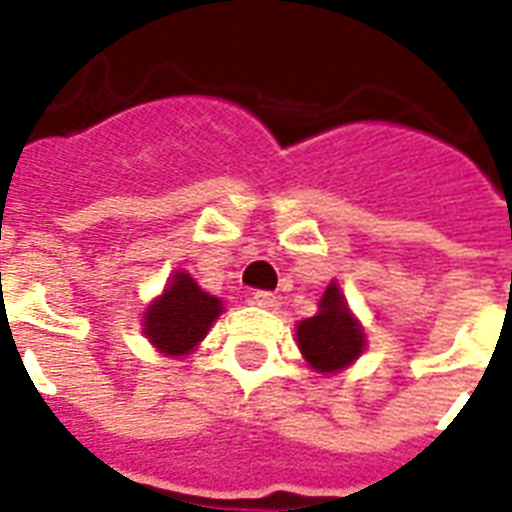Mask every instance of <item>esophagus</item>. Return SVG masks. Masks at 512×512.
Returning a JSON list of instances; mask_svg holds the SVG:
<instances>
[{
    "label": "esophagus",
    "mask_w": 512,
    "mask_h": 512,
    "mask_svg": "<svg viewBox=\"0 0 512 512\" xmlns=\"http://www.w3.org/2000/svg\"><path fill=\"white\" fill-rule=\"evenodd\" d=\"M252 303H255L257 308H265V311H276V308H279V297L273 295V292H255V295H252Z\"/></svg>",
    "instance_id": "34e87169"
}]
</instances>
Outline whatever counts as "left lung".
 Wrapping results in <instances>:
<instances>
[{
  "instance_id": "left-lung-1",
  "label": "left lung",
  "mask_w": 512,
  "mask_h": 512,
  "mask_svg": "<svg viewBox=\"0 0 512 512\" xmlns=\"http://www.w3.org/2000/svg\"><path fill=\"white\" fill-rule=\"evenodd\" d=\"M297 348L313 372L335 374L356 364L366 350L361 321L353 316L337 281H332L319 300V311L311 319L297 321Z\"/></svg>"
}]
</instances>
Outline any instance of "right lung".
<instances>
[{
  "label": "right lung",
  "mask_w": 512,
  "mask_h": 512,
  "mask_svg": "<svg viewBox=\"0 0 512 512\" xmlns=\"http://www.w3.org/2000/svg\"><path fill=\"white\" fill-rule=\"evenodd\" d=\"M223 313V300L209 295L191 273L177 268L170 273L162 295L143 311V335L162 356H188L196 350Z\"/></svg>",
  "instance_id": "add662e5"
}]
</instances>
